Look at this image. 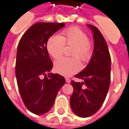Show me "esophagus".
<instances>
[{
  "instance_id": "1",
  "label": "esophagus",
  "mask_w": 129,
  "mask_h": 129,
  "mask_svg": "<svg viewBox=\"0 0 129 129\" xmlns=\"http://www.w3.org/2000/svg\"><path fill=\"white\" fill-rule=\"evenodd\" d=\"M66 81L67 83H70L71 82V81H70V79L69 78H66Z\"/></svg>"
}]
</instances>
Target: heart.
Instances as JSON below:
<instances>
[{"instance_id": "heart-1", "label": "heart", "mask_w": 129, "mask_h": 129, "mask_svg": "<svg viewBox=\"0 0 129 129\" xmlns=\"http://www.w3.org/2000/svg\"><path fill=\"white\" fill-rule=\"evenodd\" d=\"M65 44L74 45L72 55L83 61H88L92 56V46L88 36L80 28L73 27L62 32V36L53 35L47 42V50L54 58H58L63 52ZM77 57H61L54 62V70L61 75L69 77L78 72L81 63Z\"/></svg>"}]
</instances>
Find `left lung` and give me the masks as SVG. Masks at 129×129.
<instances>
[{
  "label": "left lung",
  "instance_id": "1",
  "mask_svg": "<svg viewBox=\"0 0 129 129\" xmlns=\"http://www.w3.org/2000/svg\"><path fill=\"white\" fill-rule=\"evenodd\" d=\"M92 32L94 48L88 64L76 77L82 82L72 81L74 91L70 99L71 109L76 115L88 117L101 108L111 81V60L104 38L97 27L86 25ZM85 88H82L83 84Z\"/></svg>",
  "mask_w": 129,
  "mask_h": 129
}]
</instances>
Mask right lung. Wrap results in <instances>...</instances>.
Listing matches in <instances>:
<instances>
[{
    "instance_id": "add662e5",
    "label": "right lung",
    "mask_w": 129,
    "mask_h": 129,
    "mask_svg": "<svg viewBox=\"0 0 129 129\" xmlns=\"http://www.w3.org/2000/svg\"><path fill=\"white\" fill-rule=\"evenodd\" d=\"M65 25L63 23H37L18 43L15 68L18 90L26 108L36 115L50 110L66 83L63 76L49 73L53 65L47 50L49 38ZM42 76L45 78H41Z\"/></svg>"
}]
</instances>
